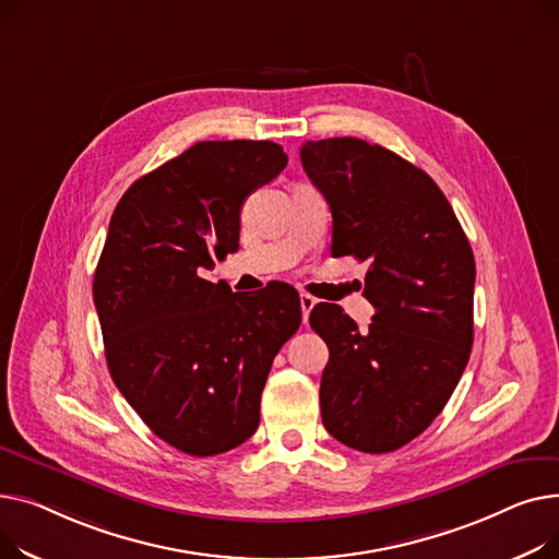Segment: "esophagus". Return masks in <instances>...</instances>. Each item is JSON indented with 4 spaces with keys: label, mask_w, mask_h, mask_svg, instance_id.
<instances>
[{
    "label": "esophagus",
    "mask_w": 559,
    "mask_h": 559,
    "mask_svg": "<svg viewBox=\"0 0 559 559\" xmlns=\"http://www.w3.org/2000/svg\"><path fill=\"white\" fill-rule=\"evenodd\" d=\"M300 307H302V320L309 322V313H311V309L316 307V298H311V295L302 293V295H300Z\"/></svg>",
    "instance_id": "esophagus-1"
}]
</instances>
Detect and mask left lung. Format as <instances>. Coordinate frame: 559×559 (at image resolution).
I'll return each mask as SVG.
<instances>
[{
  "label": "left lung",
  "mask_w": 559,
  "mask_h": 559,
  "mask_svg": "<svg viewBox=\"0 0 559 559\" xmlns=\"http://www.w3.org/2000/svg\"><path fill=\"white\" fill-rule=\"evenodd\" d=\"M302 167L334 216L332 257L370 261L360 332L338 305L309 322L330 347L320 413L338 442L388 453L442 413L474 343L472 246L429 174L356 138L307 142Z\"/></svg>",
  "instance_id": "obj_1"
}]
</instances>
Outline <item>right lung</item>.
Returning <instances> with one entry per match:
<instances>
[{
	"mask_svg": "<svg viewBox=\"0 0 559 559\" xmlns=\"http://www.w3.org/2000/svg\"><path fill=\"white\" fill-rule=\"evenodd\" d=\"M275 142H199L126 189L94 273L108 370L148 429L189 455L243 444L273 358L302 322L300 295L271 282H207L239 248L241 205L286 167Z\"/></svg>",
	"mask_w": 559,
	"mask_h": 559,
	"instance_id": "obj_1",
	"label": "right lung"
}]
</instances>
